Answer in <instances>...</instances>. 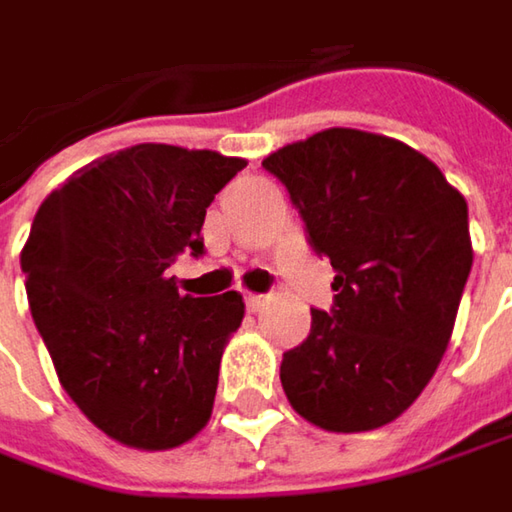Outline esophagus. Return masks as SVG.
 I'll use <instances>...</instances> for the list:
<instances>
[{
	"mask_svg": "<svg viewBox=\"0 0 512 512\" xmlns=\"http://www.w3.org/2000/svg\"><path fill=\"white\" fill-rule=\"evenodd\" d=\"M265 294H244V303H247V311H259L265 306Z\"/></svg>",
	"mask_w": 512,
	"mask_h": 512,
	"instance_id": "1",
	"label": "esophagus"
}]
</instances>
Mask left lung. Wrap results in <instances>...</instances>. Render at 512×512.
<instances>
[{"instance_id": "left-lung-1", "label": "left lung", "mask_w": 512, "mask_h": 512, "mask_svg": "<svg viewBox=\"0 0 512 512\" xmlns=\"http://www.w3.org/2000/svg\"><path fill=\"white\" fill-rule=\"evenodd\" d=\"M262 165L285 183L338 291L282 355V390L317 428H382L414 405L449 347L472 271L466 201L420 151L367 130H320Z\"/></svg>"}]
</instances>
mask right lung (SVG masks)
Here are the masks:
<instances>
[{"label": "right lung", "instance_id": "add662e5", "mask_svg": "<svg viewBox=\"0 0 512 512\" xmlns=\"http://www.w3.org/2000/svg\"><path fill=\"white\" fill-rule=\"evenodd\" d=\"M244 165L145 142L78 168L34 215L19 256L31 317L63 390L116 443L163 452L212 417L244 300L180 294L165 271L201 256L206 206Z\"/></svg>", "mask_w": 512, "mask_h": 512}]
</instances>
